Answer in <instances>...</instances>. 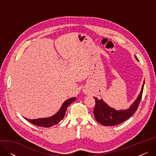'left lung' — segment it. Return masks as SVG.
<instances>
[{"label":"left lung","mask_w":156,"mask_h":156,"mask_svg":"<svg viewBox=\"0 0 156 156\" xmlns=\"http://www.w3.org/2000/svg\"><path fill=\"white\" fill-rule=\"evenodd\" d=\"M135 58L138 61L136 57ZM144 81L140 94L135 101L130 106L129 109L125 110H116L112 108L103 101L102 99H98L94 97L95 105L94 109V115L95 120L104 126L118 125L129 119L137 110L138 105L142 99Z\"/></svg>","instance_id":"1"}]
</instances>
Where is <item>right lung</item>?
<instances>
[{
  "label": "right lung",
  "instance_id": "right-lung-1",
  "mask_svg": "<svg viewBox=\"0 0 156 156\" xmlns=\"http://www.w3.org/2000/svg\"><path fill=\"white\" fill-rule=\"evenodd\" d=\"M75 100H76V97H73V98H70V99H68L67 101H66L62 104L59 111L52 116L48 117V118H38L36 119H30L26 118H24V119L27 120L28 122H30L33 125L38 126L44 127V128L51 127L54 125L58 124L59 122L64 118L66 112L69 105Z\"/></svg>",
  "mask_w": 156,
  "mask_h": 156
}]
</instances>
